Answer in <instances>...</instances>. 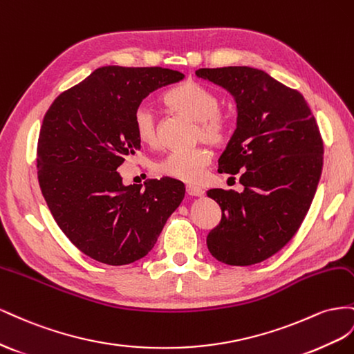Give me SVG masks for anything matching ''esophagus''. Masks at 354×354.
<instances>
[{"label":"esophagus","instance_id":"esophagus-1","mask_svg":"<svg viewBox=\"0 0 354 354\" xmlns=\"http://www.w3.org/2000/svg\"><path fill=\"white\" fill-rule=\"evenodd\" d=\"M187 194L193 197H201L203 196V189L196 185H187Z\"/></svg>","mask_w":354,"mask_h":354}]
</instances>
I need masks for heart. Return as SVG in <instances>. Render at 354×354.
<instances>
[{
	"mask_svg": "<svg viewBox=\"0 0 354 354\" xmlns=\"http://www.w3.org/2000/svg\"><path fill=\"white\" fill-rule=\"evenodd\" d=\"M165 102L176 113L185 114L198 123L197 136L210 144H222L228 136V120L219 113V97L210 88L196 82H185L165 95ZM133 127L138 139L147 145L158 142V121L154 109L140 104L133 113ZM212 154L206 148L175 149L157 160L154 170L157 174L185 183L197 180Z\"/></svg>",
	"mask_w": 354,
	"mask_h": 354,
	"instance_id": "b5f03b06",
	"label": "heart"
}]
</instances>
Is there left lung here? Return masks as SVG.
Listing matches in <instances>:
<instances>
[{
	"label": "left lung",
	"instance_id": "obj_1",
	"mask_svg": "<svg viewBox=\"0 0 354 354\" xmlns=\"http://www.w3.org/2000/svg\"><path fill=\"white\" fill-rule=\"evenodd\" d=\"M234 97L237 124L218 171H241V193L214 188L219 224L206 239L212 257L228 266L264 261L295 236L304 221L323 166V142L304 96L261 69L201 68Z\"/></svg>",
	"mask_w": 354,
	"mask_h": 354
}]
</instances>
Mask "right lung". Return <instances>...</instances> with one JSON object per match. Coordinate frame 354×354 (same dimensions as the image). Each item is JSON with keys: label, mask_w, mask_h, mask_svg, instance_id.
Returning a JSON list of instances; mask_svg holds the SVG:
<instances>
[{"label": "right lung", "mask_w": 354, "mask_h": 354, "mask_svg": "<svg viewBox=\"0 0 354 354\" xmlns=\"http://www.w3.org/2000/svg\"><path fill=\"white\" fill-rule=\"evenodd\" d=\"M184 77L160 66H102L50 105L38 138V183L56 224L84 255L108 266L144 258L183 201L176 179L124 185L117 169L140 148L135 109Z\"/></svg>", "instance_id": "add662e5"}]
</instances>
